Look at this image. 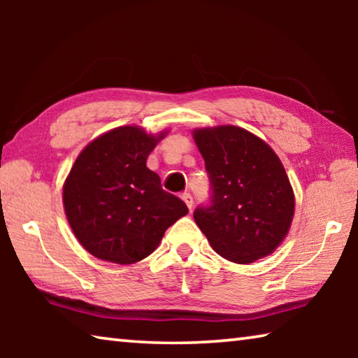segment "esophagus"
I'll return each instance as SVG.
<instances>
[{"label":"esophagus","mask_w":358,"mask_h":358,"mask_svg":"<svg viewBox=\"0 0 358 358\" xmlns=\"http://www.w3.org/2000/svg\"><path fill=\"white\" fill-rule=\"evenodd\" d=\"M181 199H183V201L186 202V205H187V208L189 210H192V205H194V201H192V196L189 192H183L181 194Z\"/></svg>","instance_id":"1"}]
</instances>
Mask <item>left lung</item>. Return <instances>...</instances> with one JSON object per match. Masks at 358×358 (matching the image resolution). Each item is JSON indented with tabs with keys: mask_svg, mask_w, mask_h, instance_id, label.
I'll list each match as a JSON object with an SVG mask.
<instances>
[{
	"mask_svg": "<svg viewBox=\"0 0 358 358\" xmlns=\"http://www.w3.org/2000/svg\"><path fill=\"white\" fill-rule=\"evenodd\" d=\"M210 180V202L194 221L221 257L251 264L268 256L287 235L294 191L280 157L237 126L194 131Z\"/></svg>",
	"mask_w": 358,
	"mask_h": 358,
	"instance_id": "8db88e82",
	"label": "left lung"
}]
</instances>
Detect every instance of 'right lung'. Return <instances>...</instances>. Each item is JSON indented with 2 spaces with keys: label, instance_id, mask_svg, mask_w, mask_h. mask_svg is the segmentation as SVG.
I'll use <instances>...</instances> for the list:
<instances>
[{
  "label": "right lung",
  "instance_id": "1",
  "mask_svg": "<svg viewBox=\"0 0 358 358\" xmlns=\"http://www.w3.org/2000/svg\"><path fill=\"white\" fill-rule=\"evenodd\" d=\"M164 137L121 126L87 145L63 187L69 226L90 254L128 265L153 252L186 203L162 189L147 157Z\"/></svg>",
  "mask_w": 358,
  "mask_h": 358
}]
</instances>
